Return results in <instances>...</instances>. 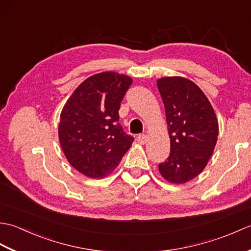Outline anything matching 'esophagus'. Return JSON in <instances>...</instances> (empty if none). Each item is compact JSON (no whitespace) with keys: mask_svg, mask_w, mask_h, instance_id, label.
I'll use <instances>...</instances> for the list:
<instances>
[{"mask_svg":"<svg viewBox=\"0 0 251 251\" xmlns=\"http://www.w3.org/2000/svg\"><path fill=\"white\" fill-rule=\"evenodd\" d=\"M137 141L140 143V145H146V143L148 142V136L142 134V135H139L137 137Z\"/></svg>","mask_w":251,"mask_h":251,"instance_id":"1","label":"esophagus"}]
</instances>
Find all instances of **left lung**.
Masks as SVG:
<instances>
[{"mask_svg": "<svg viewBox=\"0 0 251 251\" xmlns=\"http://www.w3.org/2000/svg\"><path fill=\"white\" fill-rule=\"evenodd\" d=\"M156 84L170 138V154L158 170L168 182L183 184L206 167L216 147L219 125L209 100L194 82L165 76Z\"/></svg>", "mask_w": 251, "mask_h": 251, "instance_id": "1", "label": "left lung"}]
</instances>
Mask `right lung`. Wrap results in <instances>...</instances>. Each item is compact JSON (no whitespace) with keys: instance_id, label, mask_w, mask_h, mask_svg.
<instances>
[{"instance_id":"right-lung-1","label":"right lung","mask_w":251,"mask_h":251,"mask_svg":"<svg viewBox=\"0 0 251 251\" xmlns=\"http://www.w3.org/2000/svg\"><path fill=\"white\" fill-rule=\"evenodd\" d=\"M131 77L112 71L85 79L67 100L58 136L72 166L89 178H103L117 167L134 138L119 124V110Z\"/></svg>"}]
</instances>
